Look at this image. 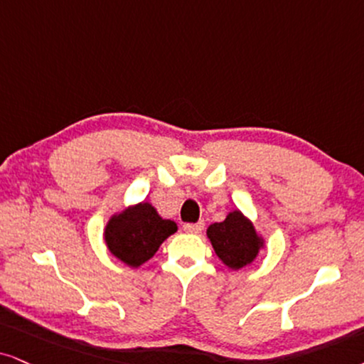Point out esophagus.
Instances as JSON below:
<instances>
[{"mask_svg":"<svg viewBox=\"0 0 364 364\" xmlns=\"http://www.w3.org/2000/svg\"><path fill=\"white\" fill-rule=\"evenodd\" d=\"M204 230V221H199L196 224H183V231L186 232H191V235H199V232H203Z\"/></svg>","mask_w":364,"mask_h":364,"instance_id":"34e87169","label":"esophagus"}]
</instances>
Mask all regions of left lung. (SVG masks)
<instances>
[{"mask_svg": "<svg viewBox=\"0 0 364 364\" xmlns=\"http://www.w3.org/2000/svg\"><path fill=\"white\" fill-rule=\"evenodd\" d=\"M205 235L218 258L235 272L253 263L267 245L253 221L240 209L228 213L223 223L210 224Z\"/></svg>", "mask_w": 364, "mask_h": 364, "instance_id": "left-lung-1", "label": "left lung"}]
</instances>
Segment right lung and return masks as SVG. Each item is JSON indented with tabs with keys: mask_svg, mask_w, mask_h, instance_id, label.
<instances>
[{
	"mask_svg": "<svg viewBox=\"0 0 364 364\" xmlns=\"http://www.w3.org/2000/svg\"><path fill=\"white\" fill-rule=\"evenodd\" d=\"M177 230V224L164 219L154 205L141 200L107 219L102 236L114 258L129 268H140Z\"/></svg>",
	"mask_w": 364,
	"mask_h": 364,
	"instance_id": "1",
	"label": "right lung"
}]
</instances>
